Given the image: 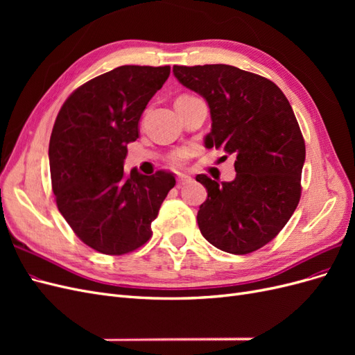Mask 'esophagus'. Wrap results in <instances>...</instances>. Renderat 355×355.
Instances as JSON below:
<instances>
[{"label":"esophagus","instance_id":"1","mask_svg":"<svg viewBox=\"0 0 355 355\" xmlns=\"http://www.w3.org/2000/svg\"><path fill=\"white\" fill-rule=\"evenodd\" d=\"M192 179L188 176V175H179L178 176V187H182V185H187L189 184Z\"/></svg>","mask_w":355,"mask_h":355}]
</instances>
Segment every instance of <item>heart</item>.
<instances>
[{"label":"heart","instance_id":"1","mask_svg":"<svg viewBox=\"0 0 355 355\" xmlns=\"http://www.w3.org/2000/svg\"><path fill=\"white\" fill-rule=\"evenodd\" d=\"M188 157H189V151H188V149H185V148L178 149V151L170 154V157H168V164H170L171 167H176V168H178V167H182V166H184V163H185Z\"/></svg>","mask_w":355,"mask_h":355}]
</instances>
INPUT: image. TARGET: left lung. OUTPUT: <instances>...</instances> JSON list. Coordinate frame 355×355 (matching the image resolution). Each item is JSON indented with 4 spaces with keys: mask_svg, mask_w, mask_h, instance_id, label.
Returning a JSON list of instances; mask_svg holds the SVG:
<instances>
[{
    "mask_svg": "<svg viewBox=\"0 0 355 355\" xmlns=\"http://www.w3.org/2000/svg\"><path fill=\"white\" fill-rule=\"evenodd\" d=\"M173 73L209 105L211 132L204 145L235 157L234 180L196 178L207 189L197 214L202 237L232 254L261 249L300 198L305 142L292 106L272 81L231 65H176Z\"/></svg>",
    "mask_w": 355,
    "mask_h": 355,
    "instance_id": "obj_1",
    "label": "left lung"
}]
</instances>
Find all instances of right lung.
Segmentation results:
<instances>
[{
	"mask_svg": "<svg viewBox=\"0 0 355 355\" xmlns=\"http://www.w3.org/2000/svg\"><path fill=\"white\" fill-rule=\"evenodd\" d=\"M170 67L124 65L75 90L53 127L49 161L58 209L75 235L103 254L133 252L151 239L161 202L176 185L158 170L124 171L127 145L139 120L163 87Z\"/></svg>",
	"mask_w": 355,
	"mask_h": 355,
	"instance_id": "right-lung-1",
	"label": "right lung"
}]
</instances>
